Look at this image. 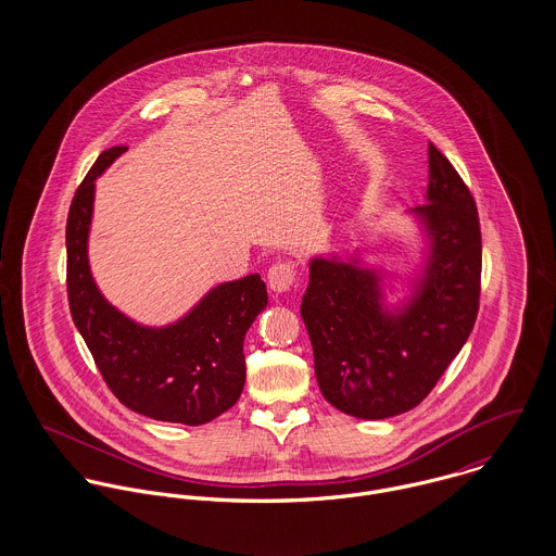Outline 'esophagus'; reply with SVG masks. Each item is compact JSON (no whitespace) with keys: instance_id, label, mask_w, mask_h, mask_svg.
I'll return each mask as SVG.
<instances>
[{"instance_id":"esophagus-1","label":"esophagus","mask_w":556,"mask_h":556,"mask_svg":"<svg viewBox=\"0 0 556 556\" xmlns=\"http://www.w3.org/2000/svg\"><path fill=\"white\" fill-rule=\"evenodd\" d=\"M267 282H269V289L276 291V293H285V291L295 289L300 285L298 263L289 261V258L276 261L267 271Z\"/></svg>"}]
</instances>
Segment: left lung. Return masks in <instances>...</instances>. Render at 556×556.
I'll return each mask as SVG.
<instances>
[{
	"mask_svg": "<svg viewBox=\"0 0 556 556\" xmlns=\"http://www.w3.org/2000/svg\"><path fill=\"white\" fill-rule=\"evenodd\" d=\"M426 218L432 256L400 317L381 311L379 278L349 263L315 258L302 298L318 388L338 410L386 419L417 406L465 346L479 311L481 231L469 186L428 146Z\"/></svg>",
	"mask_w": 556,
	"mask_h": 556,
	"instance_id": "8db88e82",
	"label": "left lung"
}]
</instances>
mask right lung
I'll list each match as a JSON object with an SVG mask.
<instances>
[{"label": "right lung", "mask_w": 556, "mask_h": 556, "mask_svg": "<svg viewBox=\"0 0 556 556\" xmlns=\"http://www.w3.org/2000/svg\"><path fill=\"white\" fill-rule=\"evenodd\" d=\"M128 148L104 150L71 203L66 223V287L71 315L115 397L130 410L201 426L229 410L243 390V338L267 306L258 274L216 287L190 315L150 329L117 313L96 289L87 265L93 179Z\"/></svg>", "instance_id": "right-lung-1"}]
</instances>
